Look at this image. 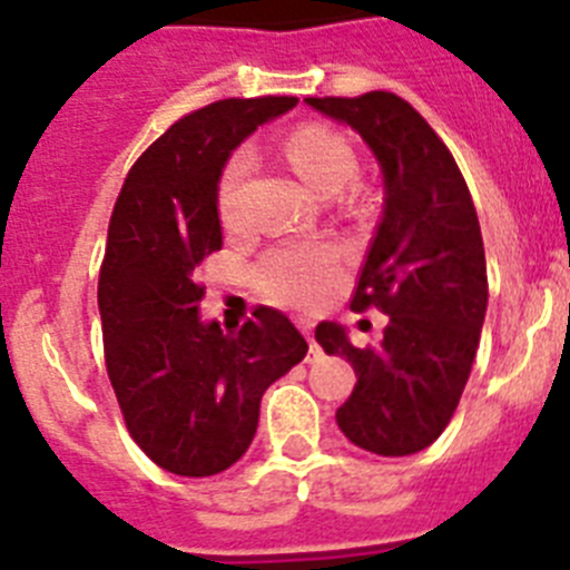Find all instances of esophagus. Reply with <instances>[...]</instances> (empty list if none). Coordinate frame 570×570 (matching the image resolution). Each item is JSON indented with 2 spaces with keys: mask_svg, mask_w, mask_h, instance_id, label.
I'll return each instance as SVG.
<instances>
[{
  "mask_svg": "<svg viewBox=\"0 0 570 570\" xmlns=\"http://www.w3.org/2000/svg\"><path fill=\"white\" fill-rule=\"evenodd\" d=\"M299 331L305 334V340L311 342V354H308V362H314L316 356H320V345L314 342V322L311 320H299Z\"/></svg>",
  "mask_w": 570,
  "mask_h": 570,
  "instance_id": "1",
  "label": "esophagus"
}]
</instances>
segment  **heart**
<instances>
[{
    "label": "heart",
    "instance_id": "b5f03b06",
    "mask_svg": "<svg viewBox=\"0 0 570 570\" xmlns=\"http://www.w3.org/2000/svg\"><path fill=\"white\" fill-rule=\"evenodd\" d=\"M285 154L296 174L322 196L340 194L354 183L356 154L345 136L325 125H302L285 139ZM254 168V150L239 145L230 150L219 170L216 183V208L225 228L239 230L245 223L242 196L245 183ZM254 282L271 302L288 305V308H314L328 299L342 282L340 259L334 250L316 248V245H282L268 250L254 265Z\"/></svg>",
    "mask_w": 570,
    "mask_h": 570
}]
</instances>
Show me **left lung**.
I'll return each mask as SVG.
<instances>
[{"label": "left lung", "instance_id": "8db88e82", "mask_svg": "<svg viewBox=\"0 0 570 570\" xmlns=\"http://www.w3.org/2000/svg\"><path fill=\"white\" fill-rule=\"evenodd\" d=\"M374 150L385 208L351 308L387 314L380 345L356 347L336 322L316 325L325 354L345 356L356 385L336 411L354 445L407 456L445 431L471 374L488 308L482 230L468 185L436 130L396 94L308 97Z\"/></svg>", "mask_w": 570, "mask_h": 570}]
</instances>
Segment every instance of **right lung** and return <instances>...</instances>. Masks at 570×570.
<instances>
[{"label":"right lung","instance_id":"1","mask_svg":"<svg viewBox=\"0 0 570 570\" xmlns=\"http://www.w3.org/2000/svg\"><path fill=\"white\" fill-rule=\"evenodd\" d=\"M296 97L219 99L176 119L134 163L108 225L99 314L128 434L159 468L214 476L259 425V402L308 342L274 308L236 334L199 320V265L223 248L216 183L230 150Z\"/></svg>","mask_w":570,"mask_h":570}]
</instances>
